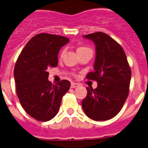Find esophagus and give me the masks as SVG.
<instances>
[{
    "label": "esophagus",
    "instance_id": "34e87169",
    "mask_svg": "<svg viewBox=\"0 0 148 148\" xmlns=\"http://www.w3.org/2000/svg\"><path fill=\"white\" fill-rule=\"evenodd\" d=\"M78 86H79V84H77V83H75V82H72L71 84V88H75V87H77Z\"/></svg>",
    "mask_w": 148,
    "mask_h": 148
}]
</instances>
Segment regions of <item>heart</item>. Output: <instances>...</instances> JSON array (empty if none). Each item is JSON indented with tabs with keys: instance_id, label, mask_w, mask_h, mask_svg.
Instances as JSON below:
<instances>
[{
	"instance_id": "heart-1",
	"label": "heart",
	"mask_w": 148,
	"mask_h": 148,
	"mask_svg": "<svg viewBox=\"0 0 148 148\" xmlns=\"http://www.w3.org/2000/svg\"><path fill=\"white\" fill-rule=\"evenodd\" d=\"M85 49H88V48H86V47H79V48H77V52H79V51H83V50H85ZM64 55V51H62V52L61 53V57L62 56Z\"/></svg>"
}]
</instances>
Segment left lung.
Instances as JSON below:
<instances>
[{"label":"left lung","instance_id":"obj_1","mask_svg":"<svg viewBox=\"0 0 148 148\" xmlns=\"http://www.w3.org/2000/svg\"><path fill=\"white\" fill-rule=\"evenodd\" d=\"M95 45L94 70L87 75L95 80L97 88L87 87V97L82 102L86 115L95 121L114 118L122 108L129 95L131 69L121 45L103 32L83 36Z\"/></svg>","mask_w":148,"mask_h":148}]
</instances>
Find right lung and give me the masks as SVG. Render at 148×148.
Masks as SVG:
<instances>
[{
  "label": "right lung",
  "mask_w": 148,
  "mask_h": 148,
  "mask_svg": "<svg viewBox=\"0 0 148 148\" xmlns=\"http://www.w3.org/2000/svg\"><path fill=\"white\" fill-rule=\"evenodd\" d=\"M69 39L40 33L25 45L14 67L16 91L21 105L32 118L50 121L58 112L64 95L71 83L62 80L53 85L48 78V69L58 66V54Z\"/></svg>",
  "instance_id": "1"
}]
</instances>
